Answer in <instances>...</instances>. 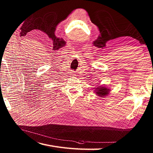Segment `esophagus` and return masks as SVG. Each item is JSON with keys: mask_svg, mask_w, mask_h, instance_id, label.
Returning <instances> with one entry per match:
<instances>
[{"mask_svg": "<svg viewBox=\"0 0 153 153\" xmlns=\"http://www.w3.org/2000/svg\"><path fill=\"white\" fill-rule=\"evenodd\" d=\"M73 75H74H74H75V74H73Z\"/></svg>", "mask_w": 153, "mask_h": 153, "instance_id": "obj_1", "label": "esophagus"}]
</instances>
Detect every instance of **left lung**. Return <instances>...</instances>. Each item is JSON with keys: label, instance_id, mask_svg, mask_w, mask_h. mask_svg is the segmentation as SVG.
<instances>
[{"label": "left lung", "instance_id": "left-lung-1", "mask_svg": "<svg viewBox=\"0 0 153 153\" xmlns=\"http://www.w3.org/2000/svg\"><path fill=\"white\" fill-rule=\"evenodd\" d=\"M110 89L106 87L105 85L104 86H98L95 88V92L98 96L100 97H104L108 95L110 93Z\"/></svg>", "mask_w": 153, "mask_h": 153}]
</instances>
